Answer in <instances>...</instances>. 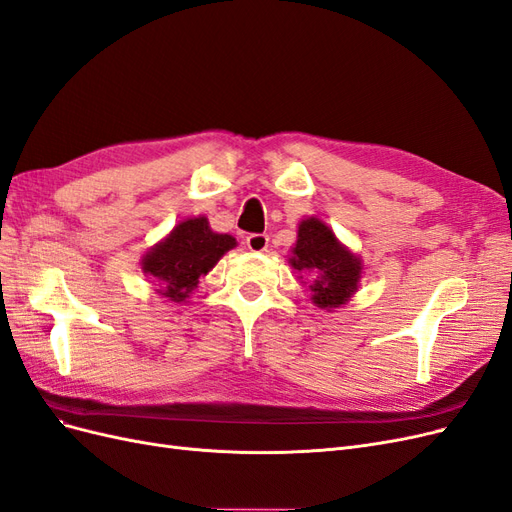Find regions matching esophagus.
<instances>
[{
	"label": "esophagus",
	"instance_id": "1",
	"mask_svg": "<svg viewBox=\"0 0 512 512\" xmlns=\"http://www.w3.org/2000/svg\"><path fill=\"white\" fill-rule=\"evenodd\" d=\"M245 245H248L250 252H267L269 248V237L267 235H250L248 239H245Z\"/></svg>",
	"mask_w": 512,
	"mask_h": 512
}]
</instances>
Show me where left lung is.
Wrapping results in <instances>:
<instances>
[{
  "instance_id": "obj_1",
  "label": "left lung",
  "mask_w": 512,
  "mask_h": 512,
  "mask_svg": "<svg viewBox=\"0 0 512 512\" xmlns=\"http://www.w3.org/2000/svg\"><path fill=\"white\" fill-rule=\"evenodd\" d=\"M288 264L309 288L311 303L328 313L351 301L364 275L362 258L317 216H305L298 222Z\"/></svg>"
}]
</instances>
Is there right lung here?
Instances as JSON below:
<instances>
[{
  "label": "right lung",
  "mask_w": 512,
  "mask_h": 512,
  "mask_svg": "<svg viewBox=\"0 0 512 512\" xmlns=\"http://www.w3.org/2000/svg\"><path fill=\"white\" fill-rule=\"evenodd\" d=\"M235 248L237 239L228 233L211 231L205 216L184 218L152 245L139 260V267L152 279L154 292L165 303L182 305L199 288V279Z\"/></svg>",
  "instance_id": "1"
}]
</instances>
